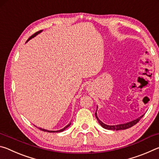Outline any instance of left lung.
Masks as SVG:
<instances>
[{"instance_id": "8db88e82", "label": "left lung", "mask_w": 159, "mask_h": 159, "mask_svg": "<svg viewBox=\"0 0 159 159\" xmlns=\"http://www.w3.org/2000/svg\"><path fill=\"white\" fill-rule=\"evenodd\" d=\"M97 111H98V107H97ZM97 111L95 112V116H96L97 120H98L99 123L101 125L102 127L104 128V129H107V130H125V129L130 128L132 127V126L134 125L137 123L139 122V120H140V118L144 116V115H142L140 117L136 118L135 120H132V121L128 122L126 123H123V124H118V125H109L105 124V123H104L103 122H102L101 120L99 119L98 117V115H97Z\"/></svg>"}]
</instances>
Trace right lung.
<instances>
[{"mask_svg": "<svg viewBox=\"0 0 159 159\" xmlns=\"http://www.w3.org/2000/svg\"><path fill=\"white\" fill-rule=\"evenodd\" d=\"M43 31L42 30H41V31H38V32H36V33H35L34 35H32V36L29 38V39L27 40V41H26V42H28L29 40L30 39H33V38H34L35 36H37L38 34H39L40 33H41ZM71 125V123H69L68 125H66L65 127H64V128H62V129H61V130H45V129H43V128H39L40 130H42V131H44V132H48V133H60V132H62V131H64V130H66V129L68 128V127H69V126Z\"/></svg>", "mask_w": 159, "mask_h": 159, "instance_id": "right-lung-1", "label": "right lung"}]
</instances>
